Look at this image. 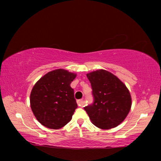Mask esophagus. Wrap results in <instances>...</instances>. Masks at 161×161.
Here are the masks:
<instances>
[{"instance_id":"34e87169","label":"esophagus","mask_w":161,"mask_h":161,"mask_svg":"<svg viewBox=\"0 0 161 161\" xmlns=\"http://www.w3.org/2000/svg\"><path fill=\"white\" fill-rule=\"evenodd\" d=\"M77 104L80 106V107H83L84 106V101L83 99H79L77 101Z\"/></svg>"}]
</instances>
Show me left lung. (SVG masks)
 Wrapping results in <instances>:
<instances>
[{
  "label": "left lung",
  "mask_w": 161,
  "mask_h": 161,
  "mask_svg": "<svg viewBox=\"0 0 161 161\" xmlns=\"http://www.w3.org/2000/svg\"><path fill=\"white\" fill-rule=\"evenodd\" d=\"M91 83L94 103L84 107L94 126L110 129L124 121L131 107V97L126 85L104 69L86 74Z\"/></svg>",
  "instance_id": "8db88e82"
}]
</instances>
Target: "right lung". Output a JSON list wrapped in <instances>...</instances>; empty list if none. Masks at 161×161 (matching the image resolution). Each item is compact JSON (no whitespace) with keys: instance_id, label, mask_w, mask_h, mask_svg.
Returning a JSON list of instances; mask_svg holds the SVG:
<instances>
[{"instance_id":"obj_1","label":"right lung","mask_w":161,"mask_h":161,"mask_svg":"<svg viewBox=\"0 0 161 161\" xmlns=\"http://www.w3.org/2000/svg\"><path fill=\"white\" fill-rule=\"evenodd\" d=\"M77 77L63 69L47 73L38 80L31 94V107L43 126L52 129L64 126L72 119L77 103L70 84Z\"/></svg>"}]
</instances>
